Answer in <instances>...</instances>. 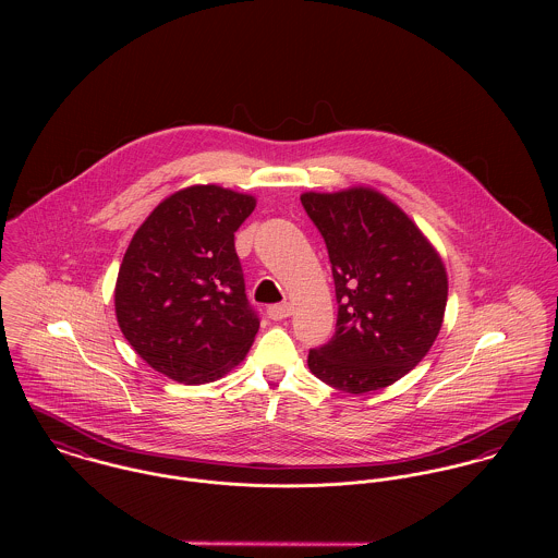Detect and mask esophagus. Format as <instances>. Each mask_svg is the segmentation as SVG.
I'll return each mask as SVG.
<instances>
[{
    "label": "esophagus",
    "instance_id": "1",
    "mask_svg": "<svg viewBox=\"0 0 558 558\" xmlns=\"http://www.w3.org/2000/svg\"><path fill=\"white\" fill-rule=\"evenodd\" d=\"M266 314H268V318L275 319V322H279V319L290 318V314H292V307H290L288 303H281V305H270Z\"/></svg>",
    "mask_w": 558,
    "mask_h": 558
}]
</instances>
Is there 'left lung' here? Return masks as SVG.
Here are the masks:
<instances>
[{"label": "left lung", "mask_w": 558, "mask_h": 558, "mask_svg": "<svg viewBox=\"0 0 558 558\" xmlns=\"http://www.w3.org/2000/svg\"><path fill=\"white\" fill-rule=\"evenodd\" d=\"M301 202L328 248L339 303L332 339L310 350L322 383L352 396L385 389L434 345L447 268L416 223L372 186L307 191Z\"/></svg>", "instance_id": "left-lung-1"}]
</instances>
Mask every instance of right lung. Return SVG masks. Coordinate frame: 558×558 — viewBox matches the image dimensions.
<instances>
[{"instance_id":"right-lung-1","label":"right lung","mask_w":558,"mask_h":558,"mask_svg":"<svg viewBox=\"0 0 558 558\" xmlns=\"http://www.w3.org/2000/svg\"><path fill=\"white\" fill-rule=\"evenodd\" d=\"M257 199L219 184L165 197L137 228L113 301L122 335L182 385L223 378L246 356L259 319L246 303L234 232Z\"/></svg>"}]
</instances>
